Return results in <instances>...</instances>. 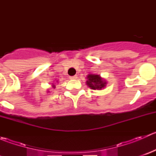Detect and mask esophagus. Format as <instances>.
<instances>
[{
    "instance_id": "34e87169",
    "label": "esophagus",
    "mask_w": 156,
    "mask_h": 156,
    "mask_svg": "<svg viewBox=\"0 0 156 156\" xmlns=\"http://www.w3.org/2000/svg\"><path fill=\"white\" fill-rule=\"evenodd\" d=\"M70 78L72 80H76L77 78H78V75H73V76H71Z\"/></svg>"
}]
</instances>
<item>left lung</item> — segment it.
Returning a JSON list of instances; mask_svg holds the SVG:
<instances>
[{"label": "left lung", "instance_id": "1", "mask_svg": "<svg viewBox=\"0 0 156 156\" xmlns=\"http://www.w3.org/2000/svg\"><path fill=\"white\" fill-rule=\"evenodd\" d=\"M87 78V81L86 82H87L88 87H90L91 89L100 90L102 88L106 87V82L102 80L100 75H89Z\"/></svg>", "mask_w": 156, "mask_h": 156}]
</instances>
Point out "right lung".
<instances>
[{
	"instance_id": "obj_1",
	"label": "right lung",
	"mask_w": 156,
	"mask_h": 156,
	"mask_svg": "<svg viewBox=\"0 0 156 156\" xmlns=\"http://www.w3.org/2000/svg\"><path fill=\"white\" fill-rule=\"evenodd\" d=\"M53 87H54V85H53Z\"/></svg>"
}]
</instances>
